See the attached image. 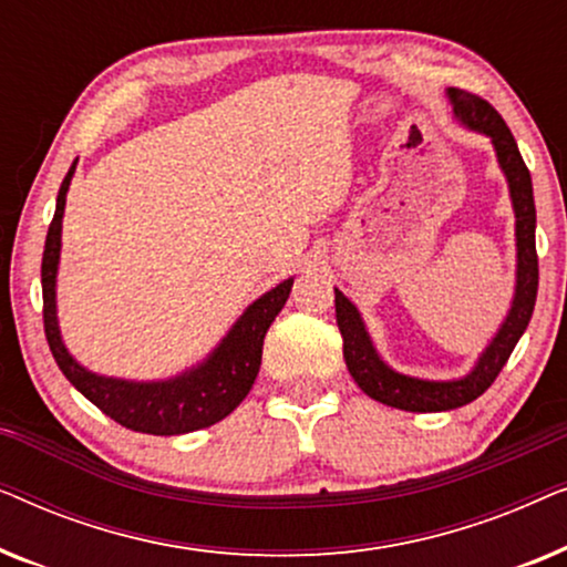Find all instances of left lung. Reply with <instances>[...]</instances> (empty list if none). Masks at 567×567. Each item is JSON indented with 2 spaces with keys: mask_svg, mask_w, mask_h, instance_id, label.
<instances>
[{
  "mask_svg": "<svg viewBox=\"0 0 567 567\" xmlns=\"http://www.w3.org/2000/svg\"><path fill=\"white\" fill-rule=\"evenodd\" d=\"M446 95L454 107V115L464 126L491 136L495 154H498V165L506 173L516 214V293L506 320L495 332L491 346L477 359L475 369L462 379L431 382V379L398 374V371L386 367L377 355L374 346H371L359 309L343 297V291L336 289V320L340 336H343V359L355 384L371 400L390 408L410 410V413H441V410H454L477 400L495 382V377L506 367L508 355L514 353L518 338L524 336L526 324L532 320L539 286V260L537 245H534L537 208H534L532 175L524 165L516 138L508 131L506 121L501 118V113L487 100L460 87H449Z\"/></svg>",
  "mask_w": 567,
  "mask_h": 567,
  "instance_id": "8db88e82",
  "label": "left lung"
}]
</instances>
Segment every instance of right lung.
I'll list each match as a JSON object with an SVG mask.
<instances>
[{"label": "right lung", "instance_id": "1", "mask_svg": "<svg viewBox=\"0 0 567 567\" xmlns=\"http://www.w3.org/2000/svg\"><path fill=\"white\" fill-rule=\"evenodd\" d=\"M74 167L76 162L69 167L59 188L56 214H53L49 235H45L41 266L43 328L59 369L92 405L131 431L152 433V436H177V433L208 429V425L219 423L247 398V392L255 384L262 359V338L289 299L293 278H286L276 289L255 299L235 322V328L227 332V338L214 348L212 355L198 367L183 371L181 377L165 379V382H126V379L92 374L66 351L56 317L61 219H64L66 190L72 183Z\"/></svg>", "mask_w": 567, "mask_h": 567}]
</instances>
